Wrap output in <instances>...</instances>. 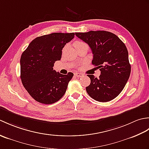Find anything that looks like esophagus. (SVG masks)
I'll return each mask as SVG.
<instances>
[{"instance_id":"obj_1","label":"esophagus","mask_w":149,"mask_h":149,"mask_svg":"<svg viewBox=\"0 0 149 149\" xmlns=\"http://www.w3.org/2000/svg\"><path fill=\"white\" fill-rule=\"evenodd\" d=\"M74 75H75V76H76L77 77H83V75H84L83 74H81V73H78V72H75V74H74Z\"/></svg>"}]
</instances>
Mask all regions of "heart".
Masks as SVG:
<instances>
[{
    "label": "heart",
    "instance_id": "obj_1",
    "mask_svg": "<svg viewBox=\"0 0 149 149\" xmlns=\"http://www.w3.org/2000/svg\"><path fill=\"white\" fill-rule=\"evenodd\" d=\"M84 44H85L84 42H76L75 43H74V45L75 47H76L77 46H79V45H84Z\"/></svg>",
    "mask_w": 149,
    "mask_h": 149
}]
</instances>
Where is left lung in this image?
<instances>
[{
    "mask_svg": "<svg viewBox=\"0 0 149 149\" xmlns=\"http://www.w3.org/2000/svg\"><path fill=\"white\" fill-rule=\"evenodd\" d=\"M88 43L92 51V64L100 68L99 78L88 75L91 83L88 94L99 102H108L121 93L131 74L128 51L125 44L115 34L105 31L75 33Z\"/></svg>",
    "mask_w": 149,
    "mask_h": 149,
    "instance_id": "8db88e82",
    "label": "left lung"
}]
</instances>
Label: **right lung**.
I'll return each mask as SVG.
<instances>
[{"instance_id":"1","label":"right lung","mask_w":149,"mask_h":149,"mask_svg":"<svg viewBox=\"0 0 149 149\" xmlns=\"http://www.w3.org/2000/svg\"><path fill=\"white\" fill-rule=\"evenodd\" d=\"M75 33H54L36 38L20 58V79L27 92L37 102L50 104L64 95L74 74L63 75L53 70L61 58L62 49Z\"/></svg>"}]
</instances>
